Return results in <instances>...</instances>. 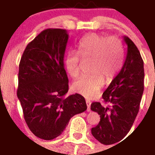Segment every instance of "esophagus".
<instances>
[{
	"mask_svg": "<svg viewBox=\"0 0 155 155\" xmlns=\"http://www.w3.org/2000/svg\"><path fill=\"white\" fill-rule=\"evenodd\" d=\"M86 104H87V110L90 111V106H91V101L89 100H86Z\"/></svg>",
	"mask_w": 155,
	"mask_h": 155,
	"instance_id": "obj_1",
	"label": "esophagus"
}]
</instances>
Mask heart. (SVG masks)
<instances>
[{
  "label": "heart",
  "mask_w": 155,
  "mask_h": 155,
  "mask_svg": "<svg viewBox=\"0 0 155 155\" xmlns=\"http://www.w3.org/2000/svg\"><path fill=\"white\" fill-rule=\"evenodd\" d=\"M78 52L82 59L93 61V75L80 78L73 84V89L88 98L96 97L104 84L111 82L120 71L123 62V45L115 36L106 37L98 34H89L80 41ZM80 58L71 53L65 60L67 73L72 78L79 76Z\"/></svg>",
  "instance_id": "b5f03b06"
}]
</instances>
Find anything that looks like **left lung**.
Listing matches in <instances>:
<instances>
[{"label": "left lung", "mask_w": 155, "mask_h": 155, "mask_svg": "<svg viewBox=\"0 0 155 155\" xmlns=\"http://www.w3.org/2000/svg\"><path fill=\"white\" fill-rule=\"evenodd\" d=\"M127 54L120 73L102 94L105 103L93 102L91 110L98 113L100 122L92 128V135L103 145L122 140L133 126L140 108L144 91V62L135 44L124 36Z\"/></svg>", "instance_id": "8db88e82"}]
</instances>
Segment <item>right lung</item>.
I'll return each instance as SVG.
<instances>
[{
	"label": "right lung",
	"mask_w": 155,
	"mask_h": 155,
	"mask_svg": "<svg viewBox=\"0 0 155 155\" xmlns=\"http://www.w3.org/2000/svg\"><path fill=\"white\" fill-rule=\"evenodd\" d=\"M68 38L64 29H45L27 45L20 60L18 98L29 129L43 140L58 137L71 117L87 110L80 94L66 97L64 54Z\"/></svg>",
	"instance_id": "right-lung-1"
}]
</instances>
